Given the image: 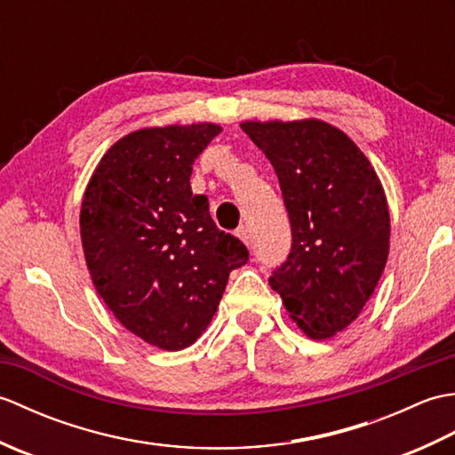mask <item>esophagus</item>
I'll use <instances>...</instances> for the list:
<instances>
[{
    "instance_id": "obj_1",
    "label": "esophagus",
    "mask_w": 455,
    "mask_h": 455,
    "mask_svg": "<svg viewBox=\"0 0 455 455\" xmlns=\"http://www.w3.org/2000/svg\"><path fill=\"white\" fill-rule=\"evenodd\" d=\"M236 235H238V238L243 240L244 244H250V230H248V227L246 225H243V227H238V230H236Z\"/></svg>"
}]
</instances>
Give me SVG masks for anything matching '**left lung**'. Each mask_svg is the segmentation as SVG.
Listing matches in <instances>:
<instances>
[{"instance_id": "1", "label": "left lung", "mask_w": 455, "mask_h": 455, "mask_svg": "<svg viewBox=\"0 0 455 455\" xmlns=\"http://www.w3.org/2000/svg\"><path fill=\"white\" fill-rule=\"evenodd\" d=\"M272 162L291 222V250L269 285L311 338L362 313L389 254V209L363 152L323 121L243 123Z\"/></svg>"}]
</instances>
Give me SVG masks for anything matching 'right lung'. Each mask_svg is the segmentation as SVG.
Wrapping results in <instances>:
<instances>
[{"label":"right lung","instance_id":"obj_1","mask_svg":"<svg viewBox=\"0 0 455 455\" xmlns=\"http://www.w3.org/2000/svg\"><path fill=\"white\" fill-rule=\"evenodd\" d=\"M220 132L211 123L142 129L115 142L85 189L80 230L101 299L144 342L181 350L215 315L240 240L217 228L191 166Z\"/></svg>","mask_w":455,"mask_h":455}]
</instances>
